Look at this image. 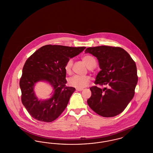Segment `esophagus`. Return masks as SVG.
<instances>
[{"label": "esophagus", "instance_id": "esophagus-1", "mask_svg": "<svg viewBox=\"0 0 153 153\" xmlns=\"http://www.w3.org/2000/svg\"><path fill=\"white\" fill-rule=\"evenodd\" d=\"M82 90H83L82 88H81V89H80V88H77V89H76V91H82Z\"/></svg>", "mask_w": 153, "mask_h": 153}]
</instances>
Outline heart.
Returning a JSON list of instances; mask_svg holds the SVG:
<instances>
[{
  "instance_id": "b5f03b06",
  "label": "heart",
  "mask_w": 153,
  "mask_h": 153,
  "mask_svg": "<svg viewBox=\"0 0 153 153\" xmlns=\"http://www.w3.org/2000/svg\"><path fill=\"white\" fill-rule=\"evenodd\" d=\"M84 62L90 69L95 68L96 65V61L94 57L91 55H85L82 58ZM73 60L72 58H69L66 62L64 66V69L67 74H71L73 66ZM91 78L88 76H79L74 75L68 80V84L73 87L76 88H82L86 87L89 83Z\"/></svg>"
}]
</instances>
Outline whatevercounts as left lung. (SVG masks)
Segmentation results:
<instances>
[{"label":"left lung","mask_w":153,"mask_h":153,"mask_svg":"<svg viewBox=\"0 0 153 153\" xmlns=\"http://www.w3.org/2000/svg\"><path fill=\"white\" fill-rule=\"evenodd\" d=\"M85 52L97 58L101 69L96 78V85L90 88L92 94L88 104L102 117L117 116L123 111L135 94L138 80L135 62L120 47H91ZM97 85L108 88L101 89Z\"/></svg>","instance_id":"8db88e82"}]
</instances>
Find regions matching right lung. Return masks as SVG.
<instances>
[{
  "label": "right lung",
  "mask_w": 153,
  "mask_h": 153,
  "mask_svg": "<svg viewBox=\"0 0 153 153\" xmlns=\"http://www.w3.org/2000/svg\"><path fill=\"white\" fill-rule=\"evenodd\" d=\"M85 47L47 45L30 56L23 67L19 85L22 104L34 119L51 122L65 110L74 88L67 87L64 66L69 58L78 55ZM45 80L53 88L52 97L39 101L33 87L36 82Z\"/></svg>",
  "instance_id": "obj_1"
}]
</instances>
